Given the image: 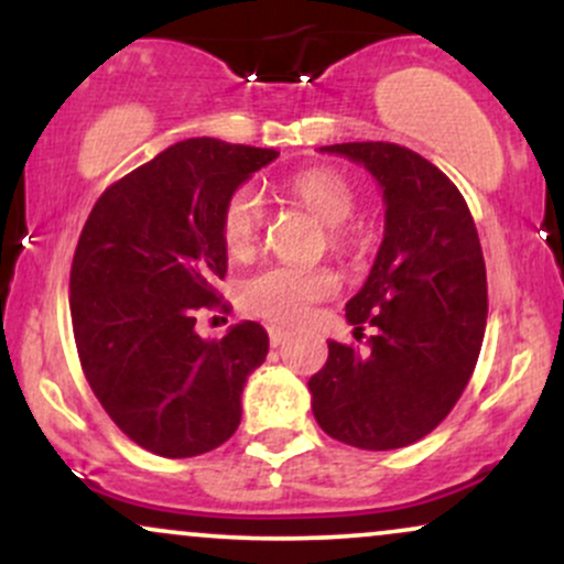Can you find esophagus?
<instances>
[{"mask_svg": "<svg viewBox=\"0 0 564 564\" xmlns=\"http://www.w3.org/2000/svg\"><path fill=\"white\" fill-rule=\"evenodd\" d=\"M268 336H270V345L281 347V345H286L291 334L283 332V328H278V326H270V328H268Z\"/></svg>", "mask_w": 564, "mask_h": 564, "instance_id": "obj_1", "label": "esophagus"}]
</instances>
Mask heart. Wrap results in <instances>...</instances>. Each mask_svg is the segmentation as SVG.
<instances>
[{"label": "heart", "instance_id": "heart-1", "mask_svg": "<svg viewBox=\"0 0 564 564\" xmlns=\"http://www.w3.org/2000/svg\"><path fill=\"white\" fill-rule=\"evenodd\" d=\"M296 204L313 212L326 225L328 246L334 251H352L358 243V228L352 215L358 209V193L341 172L328 166L302 170L283 183ZM264 223H268V204L262 193L251 185H238L230 193L219 215V232H223L225 251L236 260H243L257 249ZM336 275L328 268H294V264H270L241 286V300L246 310L260 318L275 323H300L315 302L328 300L334 294Z\"/></svg>", "mask_w": 564, "mask_h": 564}]
</instances>
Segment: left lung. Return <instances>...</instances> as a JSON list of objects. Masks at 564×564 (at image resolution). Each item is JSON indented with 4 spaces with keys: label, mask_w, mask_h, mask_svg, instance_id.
<instances>
[{
    "label": "left lung",
    "mask_w": 564,
    "mask_h": 564,
    "mask_svg": "<svg viewBox=\"0 0 564 564\" xmlns=\"http://www.w3.org/2000/svg\"><path fill=\"white\" fill-rule=\"evenodd\" d=\"M323 151L364 164L384 191V241L364 289L347 302L366 349L328 341L310 379L315 422L364 451L405 448L451 413L480 355L488 281L462 191L416 151L341 142Z\"/></svg>",
    "instance_id": "1"
}]
</instances>
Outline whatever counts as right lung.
<instances>
[{
  "label": "right lung",
  "instance_id": "add662e5",
  "mask_svg": "<svg viewBox=\"0 0 564 564\" xmlns=\"http://www.w3.org/2000/svg\"><path fill=\"white\" fill-rule=\"evenodd\" d=\"M275 148L215 138L174 142L102 191L70 262L82 371L111 422L164 458L215 451L241 424V392L268 334L243 321L200 339L196 315L225 307L219 215Z\"/></svg>",
  "mask_w": 564,
  "mask_h": 564
}]
</instances>
